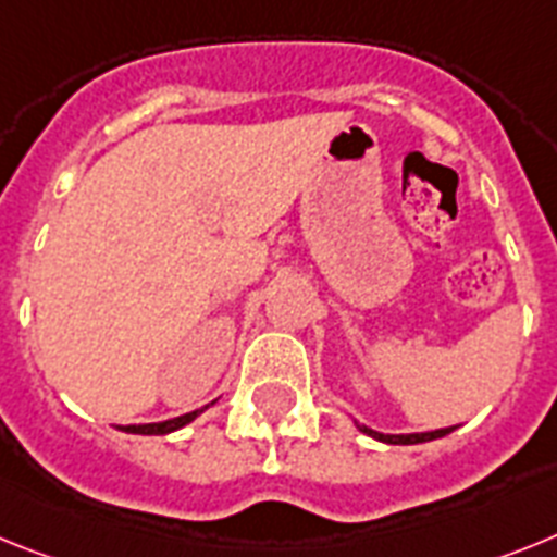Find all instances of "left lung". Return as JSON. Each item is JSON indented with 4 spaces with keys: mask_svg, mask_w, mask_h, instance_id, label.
<instances>
[{
    "mask_svg": "<svg viewBox=\"0 0 557 557\" xmlns=\"http://www.w3.org/2000/svg\"><path fill=\"white\" fill-rule=\"evenodd\" d=\"M359 432H364L367 437L372 440H381V443H389V446H414V443H429V440H440L451 434L457 425H446V429H434V432H412V434H384V432H375L370 425L359 423V420H352Z\"/></svg>",
    "mask_w": 557,
    "mask_h": 557,
    "instance_id": "left-lung-1",
    "label": "left lung"
}]
</instances>
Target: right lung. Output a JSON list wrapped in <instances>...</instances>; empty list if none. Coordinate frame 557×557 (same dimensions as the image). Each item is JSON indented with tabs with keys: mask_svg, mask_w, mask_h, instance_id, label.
<instances>
[{
	"mask_svg": "<svg viewBox=\"0 0 557 557\" xmlns=\"http://www.w3.org/2000/svg\"><path fill=\"white\" fill-rule=\"evenodd\" d=\"M212 404H215V400H212ZM205 409H210V404L201 406V409H196V412H187V414H178V418L162 420V423H132V425H117V429L120 432H128V434H171V432H176V429H182V425L193 423V420L205 412Z\"/></svg>",
	"mask_w": 557,
	"mask_h": 557,
	"instance_id": "right-lung-1",
	"label": "right lung"
}]
</instances>
